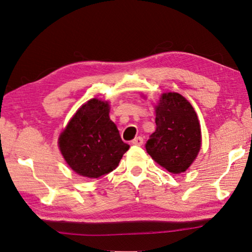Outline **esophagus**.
<instances>
[{"label": "esophagus", "instance_id": "esophagus-1", "mask_svg": "<svg viewBox=\"0 0 252 252\" xmlns=\"http://www.w3.org/2000/svg\"><path fill=\"white\" fill-rule=\"evenodd\" d=\"M132 144L134 145H142L143 144V138L142 136H138V138H135L134 140H132Z\"/></svg>", "mask_w": 252, "mask_h": 252}]
</instances>
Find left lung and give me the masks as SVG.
Segmentation results:
<instances>
[{"instance_id":"8db88e82","label":"left lung","mask_w":252,"mask_h":252,"mask_svg":"<svg viewBox=\"0 0 252 252\" xmlns=\"http://www.w3.org/2000/svg\"><path fill=\"white\" fill-rule=\"evenodd\" d=\"M155 112L157 130L146 141V152L168 172H185L200 150L202 134L195 110L180 94L167 93L162 94Z\"/></svg>"}]
</instances>
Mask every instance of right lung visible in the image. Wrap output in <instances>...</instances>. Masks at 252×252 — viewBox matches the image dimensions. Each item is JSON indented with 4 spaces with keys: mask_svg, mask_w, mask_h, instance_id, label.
Segmentation results:
<instances>
[{
    "mask_svg": "<svg viewBox=\"0 0 252 252\" xmlns=\"http://www.w3.org/2000/svg\"><path fill=\"white\" fill-rule=\"evenodd\" d=\"M63 158L79 175L97 178L112 172L130 146L109 118V104L98 99L85 103L59 136Z\"/></svg>",
    "mask_w": 252,
    "mask_h": 252,
    "instance_id": "obj_1",
    "label": "right lung"
}]
</instances>
